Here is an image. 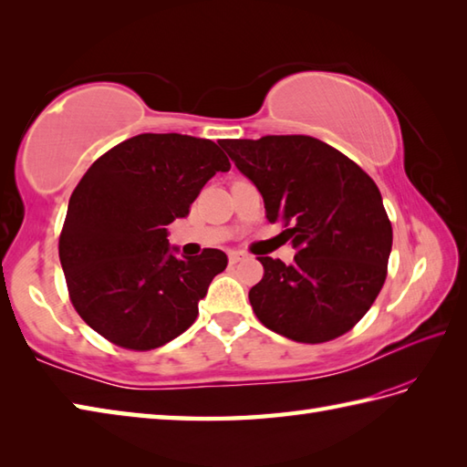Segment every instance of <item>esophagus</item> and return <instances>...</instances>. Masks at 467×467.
Masks as SVG:
<instances>
[{
    "label": "esophagus",
    "mask_w": 467,
    "mask_h": 467,
    "mask_svg": "<svg viewBox=\"0 0 467 467\" xmlns=\"http://www.w3.org/2000/svg\"><path fill=\"white\" fill-rule=\"evenodd\" d=\"M245 260V254L244 252H230V264H237Z\"/></svg>",
    "instance_id": "obj_1"
}]
</instances>
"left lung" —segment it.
Instances as JSON below:
<instances>
[{
    "mask_svg": "<svg viewBox=\"0 0 467 467\" xmlns=\"http://www.w3.org/2000/svg\"><path fill=\"white\" fill-rule=\"evenodd\" d=\"M260 190L269 223L297 254L257 257L250 304L262 324L299 344L344 336L368 314L388 275L391 222L376 182L348 155L309 136L223 140Z\"/></svg>",
    "mask_w": 467,
    "mask_h": 467,
    "instance_id": "1",
    "label": "left lung"
}]
</instances>
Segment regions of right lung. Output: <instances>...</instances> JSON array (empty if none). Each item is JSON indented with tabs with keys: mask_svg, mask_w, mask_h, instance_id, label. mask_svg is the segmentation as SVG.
<instances>
[{
	"mask_svg": "<svg viewBox=\"0 0 467 467\" xmlns=\"http://www.w3.org/2000/svg\"><path fill=\"white\" fill-rule=\"evenodd\" d=\"M230 168L212 140L182 133H140L91 163L59 234L69 299L91 329L148 351L193 324L227 255L213 247L173 255L165 225L188 215L207 180Z\"/></svg>",
	"mask_w": 467,
	"mask_h": 467,
	"instance_id": "obj_1",
	"label": "right lung"
}]
</instances>
